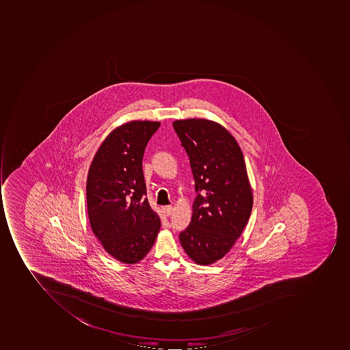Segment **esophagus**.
Masks as SVG:
<instances>
[{"label": "esophagus", "mask_w": 350, "mask_h": 350, "mask_svg": "<svg viewBox=\"0 0 350 350\" xmlns=\"http://www.w3.org/2000/svg\"><path fill=\"white\" fill-rule=\"evenodd\" d=\"M162 211L166 217H170L174 211V207L172 205L163 206Z\"/></svg>", "instance_id": "1"}]
</instances>
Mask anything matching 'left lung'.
Segmentation results:
<instances>
[{
	"label": "left lung",
	"instance_id": "left-lung-1",
	"mask_svg": "<svg viewBox=\"0 0 350 350\" xmlns=\"http://www.w3.org/2000/svg\"><path fill=\"white\" fill-rule=\"evenodd\" d=\"M172 125L189 157L198 193L189 226L178 238L193 262L211 265L231 250L252 213L244 157L236 139L217 122L176 120Z\"/></svg>",
	"mask_w": 350,
	"mask_h": 350
}]
</instances>
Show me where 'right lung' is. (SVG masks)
I'll list each match as a JSON object with an SVG mask.
<instances>
[{"label": "right lung", "instance_id": "1", "mask_svg": "<svg viewBox=\"0 0 350 350\" xmlns=\"http://www.w3.org/2000/svg\"><path fill=\"white\" fill-rule=\"evenodd\" d=\"M160 122L131 121L107 135L87 176L90 226L104 250L124 264L144 258L154 244L161 221L146 196L142 160Z\"/></svg>", "mask_w": 350, "mask_h": 350}]
</instances>
